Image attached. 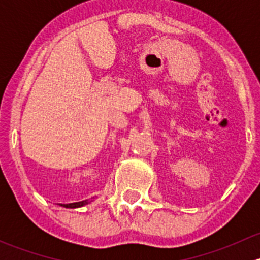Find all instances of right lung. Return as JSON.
Segmentation results:
<instances>
[{
	"instance_id": "add662e5",
	"label": "right lung",
	"mask_w": 260,
	"mask_h": 260,
	"mask_svg": "<svg viewBox=\"0 0 260 260\" xmlns=\"http://www.w3.org/2000/svg\"><path fill=\"white\" fill-rule=\"evenodd\" d=\"M90 203V200H83L79 201V203H72V204H60V206L62 208H68V209H77V208H81L84 205H88Z\"/></svg>"
}]
</instances>
